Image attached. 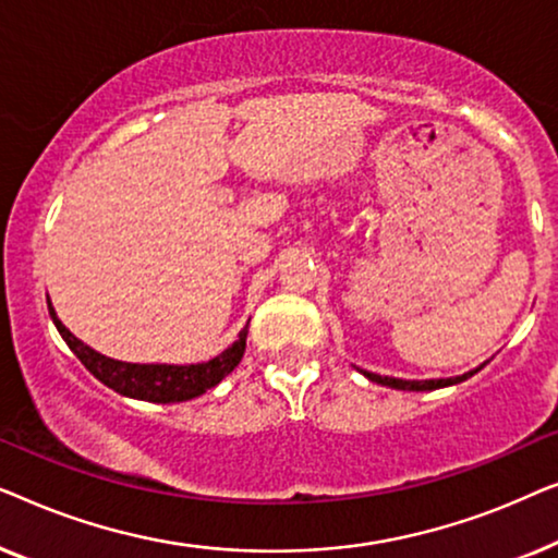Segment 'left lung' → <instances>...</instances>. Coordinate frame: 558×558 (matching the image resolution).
I'll return each instance as SVG.
<instances>
[{
	"instance_id": "8db88e82",
	"label": "left lung",
	"mask_w": 558,
	"mask_h": 558,
	"mask_svg": "<svg viewBox=\"0 0 558 558\" xmlns=\"http://www.w3.org/2000/svg\"><path fill=\"white\" fill-rule=\"evenodd\" d=\"M480 368H483V365H480ZM477 371L462 373V376H457V378H429V380H403V378H391V376H378V373H368V371H361V373L368 380H373V384H380V386H388V388H399V391H434V388L462 384V380H468L472 373H477Z\"/></svg>"
}]
</instances>
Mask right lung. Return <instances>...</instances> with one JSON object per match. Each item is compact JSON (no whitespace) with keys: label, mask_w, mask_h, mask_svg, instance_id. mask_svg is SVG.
<instances>
[{"label":"right lung","mask_w":558,"mask_h":558,"mask_svg":"<svg viewBox=\"0 0 558 558\" xmlns=\"http://www.w3.org/2000/svg\"><path fill=\"white\" fill-rule=\"evenodd\" d=\"M48 310H50L52 323L58 327L60 338L68 342V348L73 350L75 357H78V361L86 365V368L94 373L104 386L113 388V391L121 396H129V399L151 401V403H178V401L195 399V396H203L205 391H210L213 386H218L220 380H223L228 373L241 363L243 350H246L248 325L239 332V340H235L231 348H226L223 353L210 357V361L205 363L167 365V363L113 361V357L96 353L94 348H88L86 342L75 338V335L58 319L50 300H48Z\"/></svg>","instance_id":"add662e5"}]
</instances>
